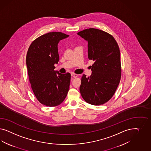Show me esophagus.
<instances>
[{"instance_id": "1", "label": "esophagus", "mask_w": 151, "mask_h": 151, "mask_svg": "<svg viewBox=\"0 0 151 151\" xmlns=\"http://www.w3.org/2000/svg\"><path fill=\"white\" fill-rule=\"evenodd\" d=\"M78 76V75L76 73H71V76H73V78H76Z\"/></svg>"}]
</instances>
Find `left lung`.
Instances as JSON below:
<instances>
[{
	"label": "left lung",
	"instance_id": "left-lung-1",
	"mask_svg": "<svg viewBox=\"0 0 151 151\" xmlns=\"http://www.w3.org/2000/svg\"><path fill=\"white\" fill-rule=\"evenodd\" d=\"M78 35L88 42V58L94 61L91 75H82L80 91L87 103L102 105L112 98L120 81L119 45L110 34L97 29H86Z\"/></svg>",
	"mask_w": 151,
	"mask_h": 151
}]
</instances>
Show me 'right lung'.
<instances>
[{"instance_id":"1","label":"right lung","mask_w":151,"mask_h":151,"mask_svg":"<svg viewBox=\"0 0 151 151\" xmlns=\"http://www.w3.org/2000/svg\"><path fill=\"white\" fill-rule=\"evenodd\" d=\"M69 36L61 32L47 33L32 41L27 50L26 64L32 91L46 106L59 105L69 91L71 74L54 70L59 61L58 43Z\"/></svg>"}]
</instances>
